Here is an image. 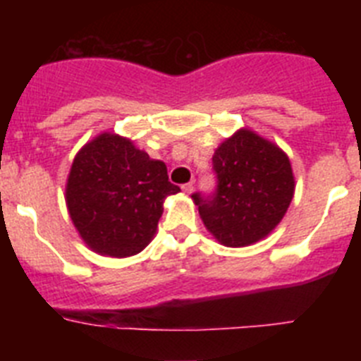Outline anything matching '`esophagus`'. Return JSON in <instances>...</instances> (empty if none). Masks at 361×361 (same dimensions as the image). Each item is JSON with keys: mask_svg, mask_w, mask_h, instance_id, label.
<instances>
[{"mask_svg": "<svg viewBox=\"0 0 361 361\" xmlns=\"http://www.w3.org/2000/svg\"><path fill=\"white\" fill-rule=\"evenodd\" d=\"M183 191L184 193H186V195H190V193H193V183H186V184H183Z\"/></svg>", "mask_w": 361, "mask_h": 361, "instance_id": "34e87169", "label": "esophagus"}]
</instances>
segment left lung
Wrapping results in <instances>:
<instances>
[{"mask_svg": "<svg viewBox=\"0 0 361 361\" xmlns=\"http://www.w3.org/2000/svg\"><path fill=\"white\" fill-rule=\"evenodd\" d=\"M216 190L193 193L204 226L220 244L244 247L267 237L295 195L289 157L247 128L226 139L213 155Z\"/></svg>", "mask_w": 361, "mask_h": 361, "instance_id": "left-lung-1", "label": "left lung"}]
</instances>
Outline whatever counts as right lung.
Listing matches in <instances>:
<instances>
[{"mask_svg": "<svg viewBox=\"0 0 361 361\" xmlns=\"http://www.w3.org/2000/svg\"><path fill=\"white\" fill-rule=\"evenodd\" d=\"M162 161L117 133H101L78 152L66 180V208L85 244L106 257L141 253L152 242L168 195Z\"/></svg>", "mask_w": 361, "mask_h": 361, "instance_id": "right-lung-1", "label": "right lung"}]
</instances>
